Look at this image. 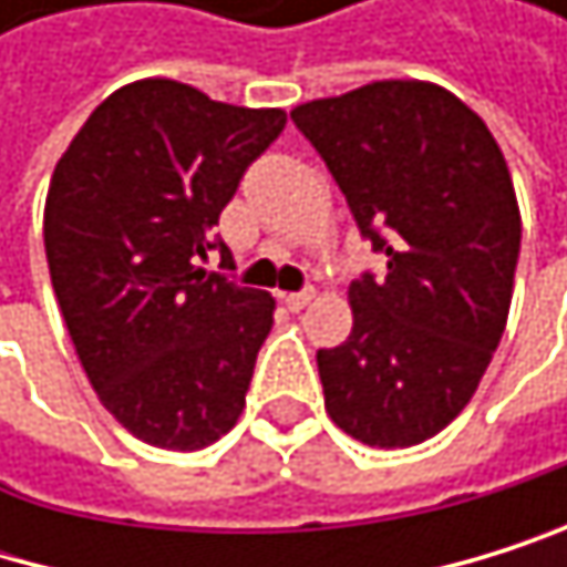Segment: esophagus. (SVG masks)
<instances>
[{
    "label": "esophagus",
    "instance_id": "esophagus-1",
    "mask_svg": "<svg viewBox=\"0 0 567 567\" xmlns=\"http://www.w3.org/2000/svg\"><path fill=\"white\" fill-rule=\"evenodd\" d=\"M312 289H302V292H289V296H281V299H286V306L292 309V312H299V309H306L309 302H312Z\"/></svg>",
    "mask_w": 567,
    "mask_h": 567
}]
</instances>
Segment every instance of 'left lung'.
I'll return each instance as SVG.
<instances>
[{
  "label": "left lung",
  "instance_id": "1",
  "mask_svg": "<svg viewBox=\"0 0 567 567\" xmlns=\"http://www.w3.org/2000/svg\"><path fill=\"white\" fill-rule=\"evenodd\" d=\"M388 275L350 286L353 330L319 350L330 419L363 445L442 432L504 337L520 210L483 118L425 81H374L292 112Z\"/></svg>",
  "mask_w": 567,
  "mask_h": 567
}]
</instances>
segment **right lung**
Here are the masks:
<instances>
[{
  "label": "right lung",
  "instance_id": "add662e5",
  "mask_svg": "<svg viewBox=\"0 0 567 567\" xmlns=\"http://www.w3.org/2000/svg\"><path fill=\"white\" fill-rule=\"evenodd\" d=\"M286 128L145 78L104 97L60 156L43 245L50 281L101 404L142 442L193 452L234 429L275 299L207 271L245 169Z\"/></svg>",
  "mask_w": 567,
  "mask_h": 567
}]
</instances>
